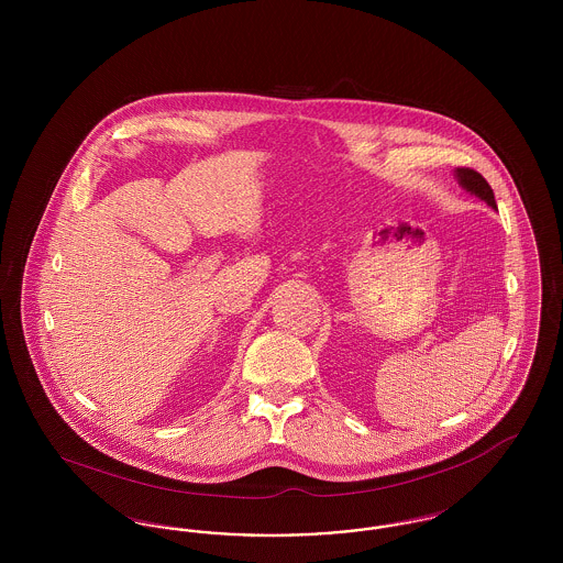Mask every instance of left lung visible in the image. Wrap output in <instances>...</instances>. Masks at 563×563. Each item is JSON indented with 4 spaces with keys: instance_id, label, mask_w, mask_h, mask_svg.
I'll use <instances>...</instances> for the list:
<instances>
[{
    "instance_id": "8db88e82",
    "label": "left lung",
    "mask_w": 563,
    "mask_h": 563,
    "mask_svg": "<svg viewBox=\"0 0 563 563\" xmlns=\"http://www.w3.org/2000/svg\"><path fill=\"white\" fill-rule=\"evenodd\" d=\"M455 179L466 191H471L473 196H477V198H482L483 202H487V207L498 209L494 191H492L489 184L483 179V175H479L477 170H473V168H455Z\"/></svg>"
}]
</instances>
